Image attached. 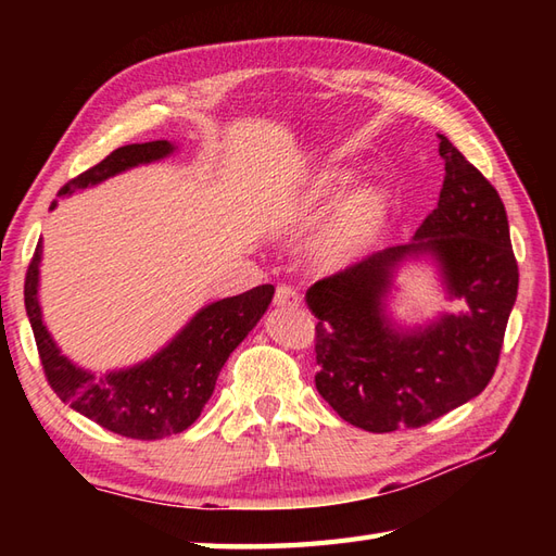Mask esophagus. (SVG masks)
Here are the masks:
<instances>
[{
	"label": "esophagus",
	"instance_id": "34e87169",
	"mask_svg": "<svg viewBox=\"0 0 556 556\" xmlns=\"http://www.w3.org/2000/svg\"><path fill=\"white\" fill-rule=\"evenodd\" d=\"M275 305H279V308H293V305H299V291L289 285L277 287Z\"/></svg>",
	"mask_w": 556,
	"mask_h": 556
}]
</instances>
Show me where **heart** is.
<instances>
[{"mask_svg":"<svg viewBox=\"0 0 556 556\" xmlns=\"http://www.w3.org/2000/svg\"><path fill=\"white\" fill-rule=\"evenodd\" d=\"M346 186V176L344 174H327L325 179L317 184V193L323 198H334ZM384 207V195L380 191H363L346 210V219H344V236L358 233L363 227H368L372 219L380 217V212Z\"/></svg>","mask_w":556,"mask_h":556,"instance_id":"heart-1","label":"heart"}]
</instances>
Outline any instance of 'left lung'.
I'll list each match as a JSON object with an SVG mask.
<instances>
[{"label": "left lung", "instance_id": "left-lung-1", "mask_svg": "<svg viewBox=\"0 0 556 556\" xmlns=\"http://www.w3.org/2000/svg\"><path fill=\"white\" fill-rule=\"evenodd\" d=\"M440 203L413 241L389 245L305 293L317 317L315 387L346 422L368 432L420 428L492 380L518 293V265L500 193L440 136ZM432 256L450 298L467 308L401 330L383 313L395 267Z\"/></svg>", "mask_w": 556, "mask_h": 556}]
</instances>
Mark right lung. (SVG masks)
<instances>
[{
  "mask_svg": "<svg viewBox=\"0 0 556 556\" xmlns=\"http://www.w3.org/2000/svg\"><path fill=\"white\" fill-rule=\"evenodd\" d=\"M174 150L169 140L116 148L96 167L71 179L59 193L71 195L98 186L138 164L169 157ZM40 260L42 243L35 248L28 265L23 296L47 382L80 416L131 440H162L191 428L215 392L224 363L260 323L275 296V287L263 285L210 303L152 358L134 368L96 375L71 363L47 332L38 301Z\"/></svg>",
  "mask_w": 556,
  "mask_h": 556,
  "instance_id": "obj_1",
  "label": "right lung"
}]
</instances>
